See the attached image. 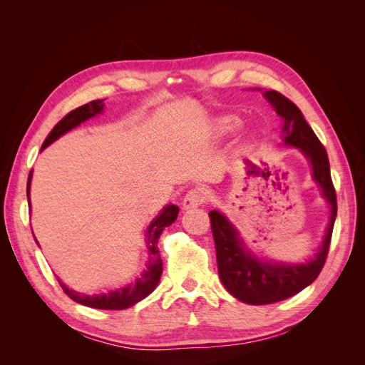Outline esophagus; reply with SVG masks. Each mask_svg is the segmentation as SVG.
<instances>
[{
    "label": "esophagus",
    "mask_w": 365,
    "mask_h": 365,
    "mask_svg": "<svg viewBox=\"0 0 365 365\" xmlns=\"http://www.w3.org/2000/svg\"><path fill=\"white\" fill-rule=\"evenodd\" d=\"M207 201V193L204 189H192L185 193L184 200H182V208L184 210H190L202 205Z\"/></svg>",
    "instance_id": "obj_1"
}]
</instances>
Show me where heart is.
Listing matches in <instances>:
<instances>
[{
    "instance_id": "1",
    "label": "heart",
    "mask_w": 365,
    "mask_h": 365,
    "mask_svg": "<svg viewBox=\"0 0 365 365\" xmlns=\"http://www.w3.org/2000/svg\"><path fill=\"white\" fill-rule=\"evenodd\" d=\"M240 126V120L233 115H225L216 120L215 123V134L217 137H225L233 134V132Z\"/></svg>"
}]
</instances>
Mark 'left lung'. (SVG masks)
Returning <instances> with one entry per match:
<instances>
[{
  "instance_id": "obj_1",
  "label": "left lung",
  "mask_w": 365,
  "mask_h": 365,
  "mask_svg": "<svg viewBox=\"0 0 365 365\" xmlns=\"http://www.w3.org/2000/svg\"><path fill=\"white\" fill-rule=\"evenodd\" d=\"M263 97L283 118V141L300 149L311 163L312 180L322 189L330 207V217L322 247L304 263H283L257 257L242 240L237 228L219 210L208 213L216 247L219 279L237 300L248 304H269L286 300L307 288L322 272L336 219V193L330 178L327 152L300 109L277 91H264Z\"/></svg>"
}]
</instances>
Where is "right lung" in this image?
Listing matches in <instances>:
<instances>
[{
	"label": "right lung",
	"instance_id": "add662e5",
	"mask_svg": "<svg viewBox=\"0 0 365 365\" xmlns=\"http://www.w3.org/2000/svg\"><path fill=\"white\" fill-rule=\"evenodd\" d=\"M103 102H105V98L103 101H93V102L76 108L74 111L68 113L56 126L51 129L48 137L46 138V141H43L41 150L50 146L53 141H56L63 134H67L68 130L83 123V121L90 120L91 117H96L97 114H102L103 108H105ZM30 182H31V172L29 175V181H27L29 205H30ZM178 212H180V207H176L173 204L165 205L160 212V215L149 224L148 231H146L148 263H146L145 271H143V274L135 282H132V283L123 286V288H118L115 291H108V292L96 294V295H86V294L71 291L70 288H67V284H63L59 280L63 292L67 294L76 303L93 307V309H105V311H121V309H128L130 306H134L135 303L141 302L143 298H146L153 289L157 288V284L160 282V277L163 274V262H161L160 250H158V239L163 233V230L175 222V219L178 217ZM36 244H38V240H36Z\"/></svg>",
	"mask_w": 365,
	"mask_h": 365
}]
</instances>
